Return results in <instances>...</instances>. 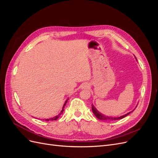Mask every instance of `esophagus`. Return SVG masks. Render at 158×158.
Wrapping results in <instances>:
<instances>
[{"instance_id":"esophagus-1","label":"esophagus","mask_w":158,"mask_h":158,"mask_svg":"<svg viewBox=\"0 0 158 158\" xmlns=\"http://www.w3.org/2000/svg\"><path fill=\"white\" fill-rule=\"evenodd\" d=\"M88 87V84L87 83H84L82 85V88L84 89V88H86Z\"/></svg>"}]
</instances>
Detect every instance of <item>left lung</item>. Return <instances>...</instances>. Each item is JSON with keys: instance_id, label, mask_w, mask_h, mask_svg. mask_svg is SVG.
Masks as SVG:
<instances>
[{"instance_id": "1", "label": "left lung", "mask_w": 158, "mask_h": 158, "mask_svg": "<svg viewBox=\"0 0 158 158\" xmlns=\"http://www.w3.org/2000/svg\"><path fill=\"white\" fill-rule=\"evenodd\" d=\"M92 109L93 113L95 114V116L98 119H99V120H103V121H117V120H119V119H121V118H123L124 117H125L126 116L128 115V114H129L131 112H132L134 111V110H133V111L128 113L127 114H124V115L121 116V117H111L106 116V115H104V114H102L101 113H99L97 110V109L94 106V105H92Z\"/></svg>"}]
</instances>
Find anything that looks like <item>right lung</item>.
Masks as SVG:
<instances>
[{
  "label": "right lung",
  "mask_w": 158,
  "mask_h": 158,
  "mask_svg": "<svg viewBox=\"0 0 158 158\" xmlns=\"http://www.w3.org/2000/svg\"><path fill=\"white\" fill-rule=\"evenodd\" d=\"M67 101H68V99L66 100V101L65 102V103H64V106H63V109H62V111H60V113L59 114H58V115H56V116H55V117H52V118H47V119H46V121H53V120H56L57 118H59V117H60V114H61L62 113H63V112L64 111V106H65V105L66 104V102H67Z\"/></svg>",
  "instance_id": "obj_1"
}]
</instances>
